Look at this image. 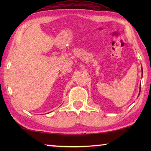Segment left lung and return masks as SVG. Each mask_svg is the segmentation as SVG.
Wrapping results in <instances>:
<instances>
[{
  "instance_id": "8db88e82",
  "label": "left lung",
  "mask_w": 151,
  "mask_h": 151,
  "mask_svg": "<svg viewBox=\"0 0 151 151\" xmlns=\"http://www.w3.org/2000/svg\"><path fill=\"white\" fill-rule=\"evenodd\" d=\"M142 73H143V69L142 68ZM140 89H141V88H139V93H140Z\"/></svg>"
}]
</instances>
